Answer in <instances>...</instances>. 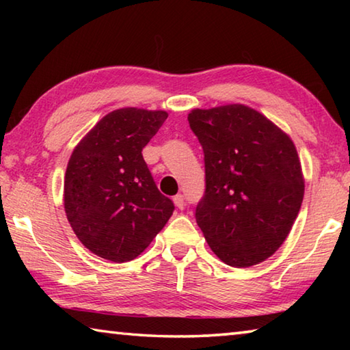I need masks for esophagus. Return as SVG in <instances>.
I'll return each mask as SVG.
<instances>
[{
  "instance_id": "34e87169",
  "label": "esophagus",
  "mask_w": 350,
  "mask_h": 350,
  "mask_svg": "<svg viewBox=\"0 0 350 350\" xmlns=\"http://www.w3.org/2000/svg\"><path fill=\"white\" fill-rule=\"evenodd\" d=\"M173 200H174V204H176L177 208H179V210L185 208V199H183L182 194H177V196L173 198Z\"/></svg>"
}]
</instances>
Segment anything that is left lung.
<instances>
[{
	"label": "left lung",
	"mask_w": 350,
	"mask_h": 350,
	"mask_svg": "<svg viewBox=\"0 0 350 350\" xmlns=\"http://www.w3.org/2000/svg\"><path fill=\"white\" fill-rule=\"evenodd\" d=\"M205 193L196 222L216 256L238 269L270 258L293 227L304 177L292 139L245 105L193 109Z\"/></svg>",
	"instance_id": "8db88e82"
}]
</instances>
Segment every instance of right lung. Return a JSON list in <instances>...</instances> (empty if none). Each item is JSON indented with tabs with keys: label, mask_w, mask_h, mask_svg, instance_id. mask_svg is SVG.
Listing matches in <instances>:
<instances>
[{
	"label": "right lung",
	"mask_w": 350,
	"mask_h": 350,
	"mask_svg": "<svg viewBox=\"0 0 350 350\" xmlns=\"http://www.w3.org/2000/svg\"><path fill=\"white\" fill-rule=\"evenodd\" d=\"M167 117L165 111L116 109L70 154L64 211L77 238L100 258H137L173 215V200L159 191L142 156Z\"/></svg>",
	"instance_id": "1"
}]
</instances>
